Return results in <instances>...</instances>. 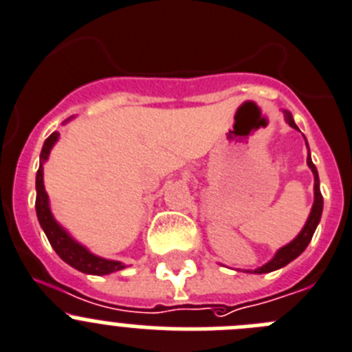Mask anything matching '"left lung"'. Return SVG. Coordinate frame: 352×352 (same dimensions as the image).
Here are the masks:
<instances>
[{
  "label": "left lung",
  "mask_w": 352,
  "mask_h": 352,
  "mask_svg": "<svg viewBox=\"0 0 352 352\" xmlns=\"http://www.w3.org/2000/svg\"><path fill=\"white\" fill-rule=\"evenodd\" d=\"M285 116H287L288 124H290L292 128H295V130H298L297 124H295V121L292 120V114L285 111ZM307 165H309V168L313 170V173H314V205H313V210H311L309 219H307V222H305V226H304V229L300 231V234H298L294 241L288 243V245L283 246V248H280L272 261H269L267 264L262 265V267L255 269L254 272H257V274L276 271V269L285 267L287 264H290L294 258H297L298 255H300L302 252L307 248L309 241L313 239L314 231H316L318 224H320L321 212H323V196H321V191H320V177H318V170H316V166H314L313 160H311V154L307 156ZM248 272H252V271H248Z\"/></svg>",
  "instance_id": "8db88e82"
}]
</instances>
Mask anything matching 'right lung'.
<instances>
[{"label":"right lung","mask_w":352,"mask_h":352,"mask_svg":"<svg viewBox=\"0 0 352 352\" xmlns=\"http://www.w3.org/2000/svg\"><path fill=\"white\" fill-rule=\"evenodd\" d=\"M58 139V131H54L45 144H43L41 149V165H39L38 173H36V215H38V221L41 224L43 231L47 234L48 241H50L52 248L57 252L58 257L64 262H67L69 265H72L74 269L81 272H87V274H109V272H116L124 269V264L118 261H107V258H100L97 255L90 254V252L81 246L80 243H76L60 226L55 222L54 215L50 212V206H48V196L45 191V186H43V161L48 160V154L50 149L54 147V144Z\"/></svg>","instance_id":"1"}]
</instances>
